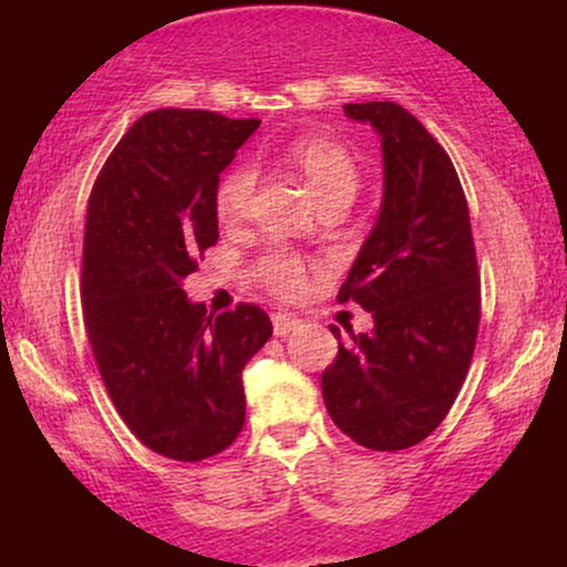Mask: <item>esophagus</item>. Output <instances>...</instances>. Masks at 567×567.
<instances>
[{"instance_id": "1", "label": "esophagus", "mask_w": 567, "mask_h": 567, "mask_svg": "<svg viewBox=\"0 0 567 567\" xmlns=\"http://www.w3.org/2000/svg\"><path fill=\"white\" fill-rule=\"evenodd\" d=\"M271 324H275V336H288L301 324V320L288 315V311H277V315H271Z\"/></svg>"}]
</instances>
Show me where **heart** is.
Instances as JSON below:
<instances>
[{
    "mask_svg": "<svg viewBox=\"0 0 567 567\" xmlns=\"http://www.w3.org/2000/svg\"><path fill=\"white\" fill-rule=\"evenodd\" d=\"M285 159L303 175L311 197L320 207L333 205V202L349 205L360 188V165H357L354 154L341 141L328 138V135L296 138L285 148ZM252 186H256V173L245 165L234 167L220 178L216 188V213L224 224H237L245 216ZM303 275V261L288 250H271L258 261V277L264 279L266 288L279 296H292L301 290Z\"/></svg>",
    "mask_w": 567,
    "mask_h": 567,
    "instance_id": "obj_1",
    "label": "heart"
}]
</instances>
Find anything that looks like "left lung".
<instances>
[{
	"label": "left lung",
	"mask_w": 567,
	"mask_h": 567,
	"mask_svg": "<svg viewBox=\"0 0 567 567\" xmlns=\"http://www.w3.org/2000/svg\"><path fill=\"white\" fill-rule=\"evenodd\" d=\"M381 135L383 199L338 301L373 315L322 373L333 424L370 451L419 445L461 392L477 343L480 275L464 188L445 148L400 103H347Z\"/></svg>",
	"instance_id": "8db88e82"
}]
</instances>
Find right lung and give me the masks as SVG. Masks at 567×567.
Instances as JSON below:
<instances>
[{"instance_id":"add662e5","label":"right lung","mask_w":567,"mask_h":567,"mask_svg":"<svg viewBox=\"0 0 567 567\" xmlns=\"http://www.w3.org/2000/svg\"><path fill=\"white\" fill-rule=\"evenodd\" d=\"M261 120L197 109L143 114L87 202L82 306L116 413L148 451L210 458L245 424L243 370L269 341L264 309L207 315L184 279L218 243L216 188Z\"/></svg>"}]
</instances>
